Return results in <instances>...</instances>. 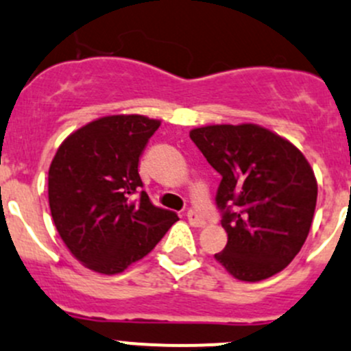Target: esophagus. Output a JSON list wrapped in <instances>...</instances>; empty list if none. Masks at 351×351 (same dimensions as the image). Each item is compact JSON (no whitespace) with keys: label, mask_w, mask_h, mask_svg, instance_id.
I'll list each match as a JSON object with an SVG mask.
<instances>
[{"label":"esophagus","mask_w":351,"mask_h":351,"mask_svg":"<svg viewBox=\"0 0 351 351\" xmlns=\"http://www.w3.org/2000/svg\"><path fill=\"white\" fill-rule=\"evenodd\" d=\"M186 219H189L190 224L195 226V228H200V226L205 224V219L202 217V214H198V212L193 210V208H190V210L186 212Z\"/></svg>","instance_id":"obj_1"}]
</instances>
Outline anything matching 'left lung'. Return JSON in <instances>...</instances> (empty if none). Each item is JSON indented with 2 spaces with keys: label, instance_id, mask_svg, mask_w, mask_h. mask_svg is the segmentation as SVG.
Returning a JSON list of instances; mask_svg holds the SVG:
<instances>
[{
  "label": "left lung",
  "instance_id": "8db88e82",
  "mask_svg": "<svg viewBox=\"0 0 351 351\" xmlns=\"http://www.w3.org/2000/svg\"><path fill=\"white\" fill-rule=\"evenodd\" d=\"M190 139L222 176L215 205L228 244L215 260L244 282L284 270L306 243L316 208L317 183L304 154L253 123L200 127Z\"/></svg>",
  "mask_w": 351,
  "mask_h": 351
}]
</instances>
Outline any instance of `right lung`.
Instances as JSON below:
<instances>
[{
  "label": "right lung",
  "mask_w": 351,
  "mask_h": 351,
  "mask_svg": "<svg viewBox=\"0 0 351 351\" xmlns=\"http://www.w3.org/2000/svg\"><path fill=\"white\" fill-rule=\"evenodd\" d=\"M158 127L143 115L104 117L71 134L52 159V219L90 270L120 274L178 221L176 212L156 207L139 176V159Z\"/></svg>",
  "instance_id": "1"
}]
</instances>
